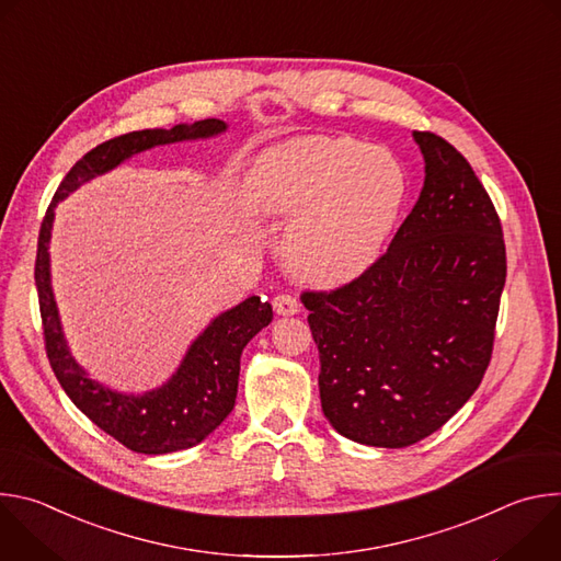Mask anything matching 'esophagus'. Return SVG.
Returning <instances> with one entry per match:
<instances>
[{"label":"esophagus","instance_id":"obj_1","mask_svg":"<svg viewBox=\"0 0 561 561\" xmlns=\"http://www.w3.org/2000/svg\"><path fill=\"white\" fill-rule=\"evenodd\" d=\"M273 308L277 314H297L299 301H297V297H293L288 293H279L277 297H273Z\"/></svg>","mask_w":561,"mask_h":561}]
</instances>
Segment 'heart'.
Here are the masks:
<instances>
[{"label": "heart", "mask_w": 561, "mask_h": 561, "mask_svg": "<svg viewBox=\"0 0 561 561\" xmlns=\"http://www.w3.org/2000/svg\"><path fill=\"white\" fill-rule=\"evenodd\" d=\"M255 206L290 219L284 253L310 282L335 284L370 266L402 210L399 159L353 137H304L268 150L251 173Z\"/></svg>", "instance_id": "b5f03b06"}]
</instances>
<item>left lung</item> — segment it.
<instances>
[{"label": "left lung", "mask_w": 561, "mask_h": 561, "mask_svg": "<svg viewBox=\"0 0 561 561\" xmlns=\"http://www.w3.org/2000/svg\"><path fill=\"white\" fill-rule=\"evenodd\" d=\"M426 162L417 204L390 247L333 290H304L333 428L404 448L439 431L491 364L506 247L500 215L466 157L415 130Z\"/></svg>", "instance_id": "left-lung-1"}]
</instances>
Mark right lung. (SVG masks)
Instances as JSON below:
<instances>
[{"label":"right lung","mask_w":561,"mask_h":561,"mask_svg":"<svg viewBox=\"0 0 561 561\" xmlns=\"http://www.w3.org/2000/svg\"><path fill=\"white\" fill-rule=\"evenodd\" d=\"M221 130H226L221 119H202L193 126L180 124L171 130H133L113 137L89 150L66 173L42 219L35 257V286L46 357L70 402L95 426L135 453L164 455L191 448L206 439L228 417L237 397L239 357H242L244 346L273 322V308L262 297H249L213 319L210 327L188 348L178 373L162 388L139 397L113 392L87 377L84 368H79L72 359L61 335L48 268V242L55 206L68 193L95 175L115 169L135 152L159 144L210 137Z\"/></svg>","instance_id":"right-lung-1"}]
</instances>
